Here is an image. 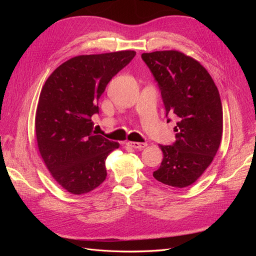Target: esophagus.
Listing matches in <instances>:
<instances>
[{
	"mask_svg": "<svg viewBox=\"0 0 256 256\" xmlns=\"http://www.w3.org/2000/svg\"><path fill=\"white\" fill-rule=\"evenodd\" d=\"M126 145L134 150H143L144 147L147 146L146 143H140V142H127Z\"/></svg>",
	"mask_w": 256,
	"mask_h": 256,
	"instance_id": "esophagus-1",
	"label": "esophagus"
}]
</instances>
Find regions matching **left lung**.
I'll return each instance as SVG.
<instances>
[{
	"label": "left lung",
	"instance_id": "1",
	"mask_svg": "<svg viewBox=\"0 0 256 256\" xmlns=\"http://www.w3.org/2000/svg\"><path fill=\"white\" fill-rule=\"evenodd\" d=\"M142 60L158 83L166 116L178 120L176 141L159 145L164 159L152 175L171 187H188L205 172L219 150L223 131L219 90L200 62L180 51L143 53Z\"/></svg>",
	"mask_w": 256,
	"mask_h": 256
}]
</instances>
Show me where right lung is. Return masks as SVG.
<instances>
[{"label":"right lung","instance_id":"1","mask_svg":"<svg viewBox=\"0 0 256 256\" xmlns=\"http://www.w3.org/2000/svg\"><path fill=\"white\" fill-rule=\"evenodd\" d=\"M134 56L126 50L74 56L44 82L35 116L38 150L52 177L72 194L106 180V159L120 144L96 134L92 116L108 83Z\"/></svg>","mask_w":256,"mask_h":256}]
</instances>
